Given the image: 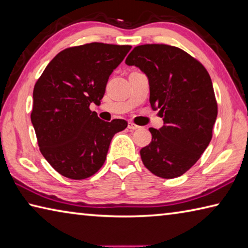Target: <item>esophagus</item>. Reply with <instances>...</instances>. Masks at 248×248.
Listing matches in <instances>:
<instances>
[{
    "label": "esophagus",
    "mask_w": 248,
    "mask_h": 248,
    "mask_svg": "<svg viewBox=\"0 0 248 248\" xmlns=\"http://www.w3.org/2000/svg\"><path fill=\"white\" fill-rule=\"evenodd\" d=\"M128 128L131 129V131H135V129L140 128V126H138V125H136V124H134L133 122H129V123H128Z\"/></svg>",
    "instance_id": "esophagus-1"
}]
</instances>
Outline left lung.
Segmentation results:
<instances>
[{
	"label": "left lung",
	"instance_id": "obj_1",
	"mask_svg": "<svg viewBox=\"0 0 248 248\" xmlns=\"http://www.w3.org/2000/svg\"><path fill=\"white\" fill-rule=\"evenodd\" d=\"M149 79V102L164 125L149 128L151 142L140 149L144 166L162 179L187 172L209 145L218 114L214 87L205 66L180 47L141 45L125 60Z\"/></svg>",
	"mask_w": 248,
	"mask_h": 248
}]
</instances>
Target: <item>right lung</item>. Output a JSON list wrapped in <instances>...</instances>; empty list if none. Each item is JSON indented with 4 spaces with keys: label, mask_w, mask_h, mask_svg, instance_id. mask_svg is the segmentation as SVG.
<instances>
[{
    "label": "right lung",
    "mask_w": 248,
    "mask_h": 248,
    "mask_svg": "<svg viewBox=\"0 0 248 248\" xmlns=\"http://www.w3.org/2000/svg\"><path fill=\"white\" fill-rule=\"evenodd\" d=\"M131 46L91 42L67 47L46 65L33 88L30 117L43 157L72 180L97 173L125 120H100L90 103L100 104L108 77Z\"/></svg>",
    "instance_id": "obj_1"
}]
</instances>
